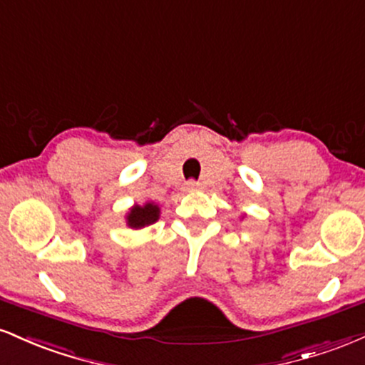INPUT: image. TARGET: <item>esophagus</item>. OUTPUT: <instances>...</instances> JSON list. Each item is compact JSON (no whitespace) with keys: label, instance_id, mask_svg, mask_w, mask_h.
Segmentation results:
<instances>
[{"label":"esophagus","instance_id":"esophagus-1","mask_svg":"<svg viewBox=\"0 0 365 365\" xmlns=\"http://www.w3.org/2000/svg\"><path fill=\"white\" fill-rule=\"evenodd\" d=\"M186 191H198L200 190V182H196V181H187L186 182Z\"/></svg>","mask_w":365,"mask_h":365}]
</instances>
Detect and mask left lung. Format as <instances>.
I'll list each match as a JSON object with an SVG mask.
<instances>
[{
    "label": "left lung",
    "instance_id": "1",
    "mask_svg": "<svg viewBox=\"0 0 365 365\" xmlns=\"http://www.w3.org/2000/svg\"><path fill=\"white\" fill-rule=\"evenodd\" d=\"M244 217H246V215H242V218H244Z\"/></svg>",
    "mask_w": 365,
    "mask_h": 365
}]
</instances>
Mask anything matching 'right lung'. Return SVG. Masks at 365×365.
Listing matches in <instances>:
<instances>
[{"instance_id": "obj_1", "label": "right lung", "mask_w": 365, "mask_h": 365, "mask_svg": "<svg viewBox=\"0 0 365 365\" xmlns=\"http://www.w3.org/2000/svg\"><path fill=\"white\" fill-rule=\"evenodd\" d=\"M158 218H160V207L153 201H145L143 205H133L124 215L126 225L133 230H140L155 224Z\"/></svg>"}]
</instances>
